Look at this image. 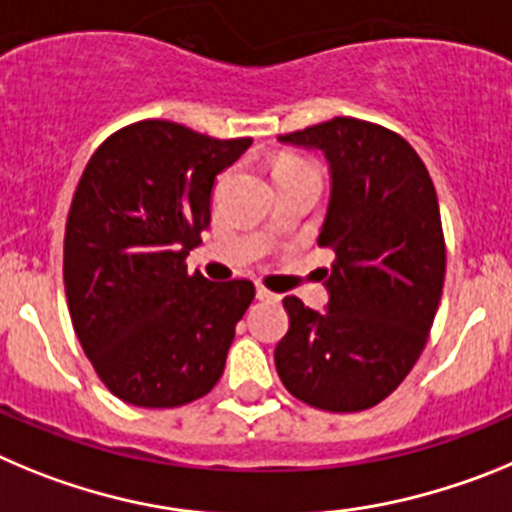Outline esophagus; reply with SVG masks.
I'll use <instances>...</instances> for the list:
<instances>
[{
	"mask_svg": "<svg viewBox=\"0 0 512 512\" xmlns=\"http://www.w3.org/2000/svg\"><path fill=\"white\" fill-rule=\"evenodd\" d=\"M255 296H257V301H280L278 293H273V290H267L265 285H257Z\"/></svg>",
	"mask_w": 512,
	"mask_h": 512,
	"instance_id": "obj_1",
	"label": "esophagus"
}]
</instances>
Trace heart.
Listing matches in <instances>:
<instances>
[{"label": "heart", "instance_id": "obj_1", "mask_svg": "<svg viewBox=\"0 0 512 512\" xmlns=\"http://www.w3.org/2000/svg\"><path fill=\"white\" fill-rule=\"evenodd\" d=\"M293 168H306V163H301V160H285V163H280L278 170H293Z\"/></svg>", "mask_w": 512, "mask_h": 512}]
</instances>
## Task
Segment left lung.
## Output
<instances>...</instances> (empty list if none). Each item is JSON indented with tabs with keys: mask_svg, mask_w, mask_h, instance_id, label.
Segmentation results:
<instances>
[{
	"mask_svg": "<svg viewBox=\"0 0 512 512\" xmlns=\"http://www.w3.org/2000/svg\"><path fill=\"white\" fill-rule=\"evenodd\" d=\"M278 140L329 163L319 245L334 262L321 267L326 311L283 301L275 370L313 408L365 411L405 380L434 324L446 273L436 188L416 150L380 124L334 117Z\"/></svg>",
	"mask_w": 512,
	"mask_h": 512,
	"instance_id": "8db88e82",
	"label": "left lung"
}]
</instances>
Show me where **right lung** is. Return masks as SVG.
I'll use <instances>...</instances> for the list:
<instances>
[{"label":"right lung","instance_id":"add662e5","mask_svg":"<svg viewBox=\"0 0 512 512\" xmlns=\"http://www.w3.org/2000/svg\"><path fill=\"white\" fill-rule=\"evenodd\" d=\"M250 145L145 119L114 132L78 181L63 245L68 311L124 403L176 408L222 377L255 285L188 275L186 257L209 229L216 176Z\"/></svg>","mask_w":512,"mask_h":512}]
</instances>
